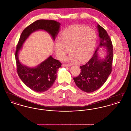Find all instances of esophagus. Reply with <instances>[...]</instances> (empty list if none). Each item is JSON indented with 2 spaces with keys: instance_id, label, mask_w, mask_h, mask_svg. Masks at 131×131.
Wrapping results in <instances>:
<instances>
[{
  "instance_id": "obj_1",
  "label": "esophagus",
  "mask_w": 131,
  "mask_h": 131,
  "mask_svg": "<svg viewBox=\"0 0 131 131\" xmlns=\"http://www.w3.org/2000/svg\"><path fill=\"white\" fill-rule=\"evenodd\" d=\"M62 65L64 67H70L72 66L71 64H63Z\"/></svg>"
}]
</instances>
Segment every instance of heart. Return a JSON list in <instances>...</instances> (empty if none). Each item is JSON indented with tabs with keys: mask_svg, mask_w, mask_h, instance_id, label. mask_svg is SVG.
Returning <instances> with one entry per match:
<instances>
[{
	"mask_svg": "<svg viewBox=\"0 0 131 131\" xmlns=\"http://www.w3.org/2000/svg\"><path fill=\"white\" fill-rule=\"evenodd\" d=\"M97 40L96 32L91 28L80 25L70 26L60 33L54 44V51L59 58L69 51L71 52L64 60L71 62H84L93 53Z\"/></svg>",
	"mask_w": 131,
	"mask_h": 131,
	"instance_id": "heart-1",
	"label": "heart"
}]
</instances>
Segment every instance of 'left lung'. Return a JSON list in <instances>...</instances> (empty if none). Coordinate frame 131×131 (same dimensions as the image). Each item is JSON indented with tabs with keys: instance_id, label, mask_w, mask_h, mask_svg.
Listing matches in <instances>:
<instances>
[{
	"instance_id": "1",
	"label": "left lung",
	"mask_w": 131,
	"mask_h": 131,
	"mask_svg": "<svg viewBox=\"0 0 131 131\" xmlns=\"http://www.w3.org/2000/svg\"><path fill=\"white\" fill-rule=\"evenodd\" d=\"M97 28L100 43L92 57L85 65L80 66L81 72L77 77L74 78L76 85L81 90L91 93L99 89L107 80L112 71L113 47L111 39L106 30L99 25ZM106 47L107 56L100 59L97 50Z\"/></svg>"
}]
</instances>
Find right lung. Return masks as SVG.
<instances>
[{"mask_svg": "<svg viewBox=\"0 0 131 131\" xmlns=\"http://www.w3.org/2000/svg\"><path fill=\"white\" fill-rule=\"evenodd\" d=\"M60 25L59 23L53 20H37L26 27L19 38L15 52L18 74L25 85L34 91L43 92L52 86L56 80L58 69L61 67V63L50 56L36 67H28L20 62L19 51L27 38L32 33L37 30L47 31L54 41Z\"/></svg>", "mask_w": 131, "mask_h": 131, "instance_id": "right-lung-1", "label": "right lung"}]
</instances>
